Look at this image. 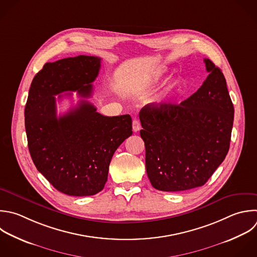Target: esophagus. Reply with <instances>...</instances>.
Wrapping results in <instances>:
<instances>
[{"label": "esophagus", "instance_id": "esophagus-1", "mask_svg": "<svg viewBox=\"0 0 257 257\" xmlns=\"http://www.w3.org/2000/svg\"><path fill=\"white\" fill-rule=\"evenodd\" d=\"M133 130H134V132H139L140 130H141V122H140V120L139 119H134L133 120Z\"/></svg>", "mask_w": 257, "mask_h": 257}]
</instances>
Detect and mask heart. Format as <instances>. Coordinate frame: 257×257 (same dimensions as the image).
Returning a JSON list of instances; mask_svg holds the SVG:
<instances>
[{
  "instance_id": "heart-1",
  "label": "heart",
  "mask_w": 257,
  "mask_h": 257,
  "mask_svg": "<svg viewBox=\"0 0 257 257\" xmlns=\"http://www.w3.org/2000/svg\"><path fill=\"white\" fill-rule=\"evenodd\" d=\"M158 79H159V76L155 77V78H154V80H153V82H156V81H158ZM173 89L175 90V92H176V91H178V90H179V88H178V84H175V85L173 86ZM173 93H174V91H173Z\"/></svg>"
}]
</instances>
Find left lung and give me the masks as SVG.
Returning <instances> with one entry per match:
<instances>
[{"mask_svg":"<svg viewBox=\"0 0 257 257\" xmlns=\"http://www.w3.org/2000/svg\"><path fill=\"white\" fill-rule=\"evenodd\" d=\"M204 62L209 75L189 98L178 105L150 103L140 111L147 174L160 191L203 186L228 153L233 103L221 69Z\"/></svg>","mask_w":257,"mask_h":257,"instance_id":"8db88e82","label":"left lung"}]
</instances>
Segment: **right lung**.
<instances>
[{
	"mask_svg": "<svg viewBox=\"0 0 257 257\" xmlns=\"http://www.w3.org/2000/svg\"><path fill=\"white\" fill-rule=\"evenodd\" d=\"M100 60L79 55L46 63L31 83L25 106L33 163L56 190L69 196L100 192L114 152L133 134L130 114L104 116L85 99L92 94ZM65 91H77L82 99L58 118L55 95Z\"/></svg>",
	"mask_w": 257,
	"mask_h": 257,
	"instance_id": "add662e5",
	"label": "right lung"
}]
</instances>
